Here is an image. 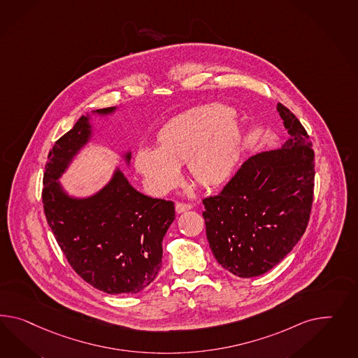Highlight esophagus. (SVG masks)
Returning a JSON list of instances; mask_svg holds the SVG:
<instances>
[{
    "instance_id": "34e87169",
    "label": "esophagus",
    "mask_w": 358,
    "mask_h": 358,
    "mask_svg": "<svg viewBox=\"0 0 358 358\" xmlns=\"http://www.w3.org/2000/svg\"><path fill=\"white\" fill-rule=\"evenodd\" d=\"M192 207H193V206L190 203H182V202H178V203H176V213H186V211L192 210Z\"/></svg>"
}]
</instances>
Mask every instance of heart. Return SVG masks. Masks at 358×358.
I'll return each mask as SVG.
<instances>
[{"instance_id":"b5f03b06","label":"heart","mask_w":358,"mask_h":358,"mask_svg":"<svg viewBox=\"0 0 358 358\" xmlns=\"http://www.w3.org/2000/svg\"><path fill=\"white\" fill-rule=\"evenodd\" d=\"M241 152L242 130L233 118L232 108L208 104L168 121L156 136V148H139L134 164L147 190L162 196L181 184L182 164L202 187L225 184Z\"/></svg>"}]
</instances>
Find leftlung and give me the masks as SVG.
I'll return each mask as SVG.
<instances>
[{
    "instance_id": "left-lung-1",
    "label": "left lung",
    "mask_w": 358,
    "mask_h": 358,
    "mask_svg": "<svg viewBox=\"0 0 358 358\" xmlns=\"http://www.w3.org/2000/svg\"><path fill=\"white\" fill-rule=\"evenodd\" d=\"M278 110L289 139L252 155L220 190L204 198L203 219L213 257L240 278L266 273L294 248L309 222L315 155L299 118Z\"/></svg>"
}]
</instances>
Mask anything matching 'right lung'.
Returning <instances> with one entry per match:
<instances>
[{
    "instance_id": "right-lung-1",
    "label": "right lung",
    "mask_w": 358,
    "mask_h": 358,
    "mask_svg": "<svg viewBox=\"0 0 358 358\" xmlns=\"http://www.w3.org/2000/svg\"><path fill=\"white\" fill-rule=\"evenodd\" d=\"M88 136L87 117L82 116L50 148L43 176L44 213L69 264L83 280L109 294H134L162 268V243L174 220V203L136 192L120 171L96 195L69 198L56 180Z\"/></svg>"
}]
</instances>
